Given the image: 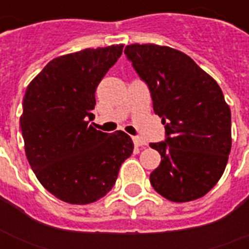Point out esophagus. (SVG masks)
I'll return each mask as SVG.
<instances>
[{
    "label": "esophagus",
    "instance_id": "obj_1",
    "mask_svg": "<svg viewBox=\"0 0 249 249\" xmlns=\"http://www.w3.org/2000/svg\"><path fill=\"white\" fill-rule=\"evenodd\" d=\"M133 144H135V146H145L146 145V142L141 137H133Z\"/></svg>",
    "mask_w": 249,
    "mask_h": 249
}]
</instances>
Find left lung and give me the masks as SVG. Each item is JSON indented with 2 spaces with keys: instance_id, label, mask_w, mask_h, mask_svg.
Listing matches in <instances>:
<instances>
[{
  "instance_id": "1",
  "label": "left lung",
  "mask_w": 249,
  "mask_h": 249,
  "mask_svg": "<svg viewBox=\"0 0 249 249\" xmlns=\"http://www.w3.org/2000/svg\"><path fill=\"white\" fill-rule=\"evenodd\" d=\"M124 52L165 125L167 140L151 144L161 155L152 187L175 203L203 197L223 176L232 145L231 109L219 84L169 46L132 44Z\"/></svg>"
}]
</instances>
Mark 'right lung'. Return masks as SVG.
<instances>
[{
	"instance_id": "1",
	"label": "right lung",
	"mask_w": 249,
	"mask_h": 249,
	"mask_svg": "<svg viewBox=\"0 0 249 249\" xmlns=\"http://www.w3.org/2000/svg\"><path fill=\"white\" fill-rule=\"evenodd\" d=\"M123 48L53 58L26 88L19 119L26 159L42 187L65 203L85 205L104 197L133 152L125 132L105 133L89 124L96 88Z\"/></svg>"
}]
</instances>
